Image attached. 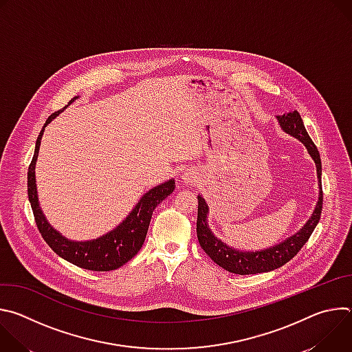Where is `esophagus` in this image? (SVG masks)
Returning <instances> with one entry per match:
<instances>
[{"mask_svg":"<svg viewBox=\"0 0 352 352\" xmlns=\"http://www.w3.org/2000/svg\"><path fill=\"white\" fill-rule=\"evenodd\" d=\"M182 181H184L185 184H188V185H192V184H195V182L197 181V177H196L193 173L185 171V173L182 174Z\"/></svg>","mask_w":352,"mask_h":352,"instance_id":"34e87169","label":"esophagus"}]
</instances>
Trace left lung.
I'll list each match as a JSON object with an SVG mask.
<instances>
[{
  "mask_svg": "<svg viewBox=\"0 0 352 352\" xmlns=\"http://www.w3.org/2000/svg\"><path fill=\"white\" fill-rule=\"evenodd\" d=\"M278 121L280 128L288 133L289 136L298 139L302 143L312 160L316 166V174H318V186H319V196L318 202L314 209L312 216L309 220L300 227L295 234L289 235L288 238L283 239L281 242L272 245L265 249L259 250H243L234 246H230L220 238L214 235V232L210 230L208 223L209 216V206L202 195H197V221H196V232L200 246L204 248L206 255L217 263L220 267L230 273L235 274H256V273H266L276 270L289 262L300 250L309 236L312 235L315 227L318 226L320 220L322 213V205H323V193H322V162L320 155L318 152V147L309 138L304 121L300 118L299 113L291 111L285 113L283 116L276 117Z\"/></svg>",
  "mask_w": 352,
  "mask_h": 352,
  "instance_id": "8db88e82",
  "label": "left lung"
}]
</instances>
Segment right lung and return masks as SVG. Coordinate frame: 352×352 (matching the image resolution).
Masks as SVG:
<instances>
[{
	"mask_svg": "<svg viewBox=\"0 0 352 352\" xmlns=\"http://www.w3.org/2000/svg\"><path fill=\"white\" fill-rule=\"evenodd\" d=\"M78 97H74L71 102L58 113H54L48 117L40 135L36 140V148L33 160L29 166L28 173V195L29 202L34 214V220L37 228L47 242V245L52 248L54 252L68 261L69 263L93 272H109L116 270L129 262L140 250L147 230L152 219L153 210L157 205L175 189L174 178L148 189L131 210V213L111 231L103 234L96 239L89 241H74L64 236L60 231H57L52 224L45 219L40 204H38V195H37V185H36V162L38 157V150L41 144V138L44 133L45 126L52 122L56 117H58L68 106H71Z\"/></svg>",
	"mask_w": 352,
	"mask_h": 352,
	"instance_id": "right-lung-1",
	"label": "right lung"
}]
</instances>
